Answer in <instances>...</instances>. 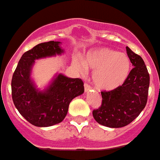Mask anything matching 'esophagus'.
Listing matches in <instances>:
<instances>
[{"mask_svg": "<svg viewBox=\"0 0 160 160\" xmlns=\"http://www.w3.org/2000/svg\"><path fill=\"white\" fill-rule=\"evenodd\" d=\"M84 88H85V91L87 92V91H88V90H90V89H91V87H90V86L88 84V83L85 82V84H84Z\"/></svg>", "mask_w": 160, "mask_h": 160, "instance_id": "obj_1", "label": "esophagus"}]
</instances>
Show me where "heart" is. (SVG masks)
<instances>
[{
  "instance_id": "b5f03b06",
  "label": "heart",
  "mask_w": 160,
  "mask_h": 160,
  "mask_svg": "<svg viewBox=\"0 0 160 160\" xmlns=\"http://www.w3.org/2000/svg\"><path fill=\"white\" fill-rule=\"evenodd\" d=\"M86 65L79 59L73 64L80 71L87 67L94 70L92 81L94 87L101 90H111L119 87L126 80L130 71V60L123 53H117L107 48L93 49L85 59Z\"/></svg>"
}]
</instances>
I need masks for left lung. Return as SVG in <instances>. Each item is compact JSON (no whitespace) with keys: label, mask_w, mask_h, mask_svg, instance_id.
Wrapping results in <instances>:
<instances>
[{"label":"left lung","mask_w":160,"mask_h":160,"mask_svg":"<svg viewBox=\"0 0 160 160\" xmlns=\"http://www.w3.org/2000/svg\"><path fill=\"white\" fill-rule=\"evenodd\" d=\"M134 67L122 86L101 91L102 104L93 111L94 119L101 125L122 128L139 115L148 102L150 76L142 58L126 47Z\"/></svg>","instance_id":"8db88e82"}]
</instances>
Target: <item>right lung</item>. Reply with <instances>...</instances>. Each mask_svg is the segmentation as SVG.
<instances>
[{
  "mask_svg": "<svg viewBox=\"0 0 160 160\" xmlns=\"http://www.w3.org/2000/svg\"><path fill=\"white\" fill-rule=\"evenodd\" d=\"M59 42L38 44L22 55L12 74L11 88L14 105L22 116L36 127H50L62 121L73 98L84 92L81 78L58 74L45 91H38L30 79L36 59L63 53Z\"/></svg>",
  "mask_w": 160,
  "mask_h": 160,
  "instance_id": "right-lung-1",
  "label": "right lung"
}]
</instances>
